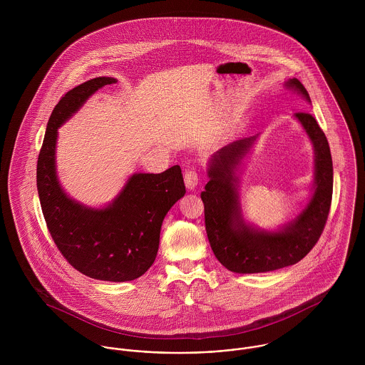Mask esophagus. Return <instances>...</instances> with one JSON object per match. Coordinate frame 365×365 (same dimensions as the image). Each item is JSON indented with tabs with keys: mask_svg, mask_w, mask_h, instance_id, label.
<instances>
[{
	"mask_svg": "<svg viewBox=\"0 0 365 365\" xmlns=\"http://www.w3.org/2000/svg\"><path fill=\"white\" fill-rule=\"evenodd\" d=\"M198 181H200V175L195 170H187L185 171L184 182H185V187L188 190H195V187L198 185Z\"/></svg>",
	"mask_w": 365,
	"mask_h": 365,
	"instance_id": "esophagus-1",
	"label": "esophagus"
}]
</instances>
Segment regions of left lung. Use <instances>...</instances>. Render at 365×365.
Listing matches in <instances>:
<instances>
[{
	"label": "left lung",
	"mask_w": 365,
	"mask_h": 365,
	"mask_svg": "<svg viewBox=\"0 0 365 365\" xmlns=\"http://www.w3.org/2000/svg\"><path fill=\"white\" fill-rule=\"evenodd\" d=\"M285 87L311 103L307 88L298 78H289ZM294 118L305 129L313 146L312 194L301 212L277 230L247 223L242 212L237 173L259 135L235 140L209 160V181L201 192L209 245L219 262L233 272H267L297 264L312 250L324 229L333 194L330 148L311 113L298 112Z\"/></svg>",
	"instance_id": "1"
}]
</instances>
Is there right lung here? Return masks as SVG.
Returning a JSON list of instances; mask_svg holds the SVG:
<instances>
[{"instance_id":"add662e5","label":"right lung","mask_w":365,"mask_h":365,"mask_svg":"<svg viewBox=\"0 0 365 365\" xmlns=\"http://www.w3.org/2000/svg\"><path fill=\"white\" fill-rule=\"evenodd\" d=\"M113 77L91 78L61 97L49 118L38 158L36 185L53 240L77 271L101 281L125 282L143 275L156 260L164 216L184 197L180 165L160 174L135 173L103 208L67 195L56 170L57 129Z\"/></svg>"}]
</instances>
